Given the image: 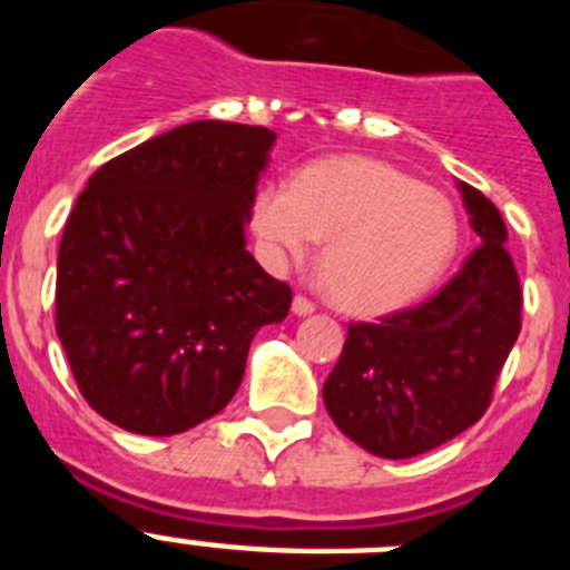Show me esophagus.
<instances>
[{
	"label": "esophagus",
	"mask_w": 570,
	"mask_h": 570,
	"mask_svg": "<svg viewBox=\"0 0 570 570\" xmlns=\"http://www.w3.org/2000/svg\"><path fill=\"white\" fill-rule=\"evenodd\" d=\"M314 311H316V305L308 299V296H302V294L294 296V314L296 316H308V314H314Z\"/></svg>",
	"instance_id": "1"
}]
</instances>
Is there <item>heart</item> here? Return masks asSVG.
Listing matches in <instances>:
<instances>
[{
    "instance_id": "obj_1",
    "label": "heart",
    "mask_w": 570,
    "mask_h": 570,
    "mask_svg": "<svg viewBox=\"0 0 570 570\" xmlns=\"http://www.w3.org/2000/svg\"><path fill=\"white\" fill-rule=\"evenodd\" d=\"M250 223L274 265L302 262L316 239H328L320 259L325 288L342 311L362 316L425 294L460 242L445 196L367 156L316 159L291 188L265 185Z\"/></svg>"
}]
</instances>
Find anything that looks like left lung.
I'll return each mask as SVG.
<instances>
[{"mask_svg":"<svg viewBox=\"0 0 570 570\" xmlns=\"http://www.w3.org/2000/svg\"><path fill=\"white\" fill-rule=\"evenodd\" d=\"M480 236L460 274L414 308L351 322L322 396L331 420L382 460L434 451L491 405L522 328V288L497 205L460 183Z\"/></svg>","mask_w":570,"mask_h":570,"instance_id":"obj_1","label":"left lung"}]
</instances>
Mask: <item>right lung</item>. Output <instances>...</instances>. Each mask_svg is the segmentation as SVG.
Returning <instances> with one entry per match:
<instances>
[{
	"label": "right lung",
	"instance_id": "add662e5",
	"mask_svg": "<svg viewBox=\"0 0 570 570\" xmlns=\"http://www.w3.org/2000/svg\"><path fill=\"white\" fill-rule=\"evenodd\" d=\"M276 134L203 119L114 156L70 210L57 334L88 405L130 434H183L230 402L291 288L245 250Z\"/></svg>",
	"mask_w": 570,
	"mask_h": 570
}]
</instances>
